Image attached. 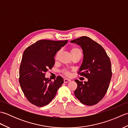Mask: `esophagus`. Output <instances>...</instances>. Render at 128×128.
<instances>
[{"label": "esophagus", "instance_id": "obj_1", "mask_svg": "<svg viewBox=\"0 0 128 128\" xmlns=\"http://www.w3.org/2000/svg\"><path fill=\"white\" fill-rule=\"evenodd\" d=\"M71 81L70 79H68V78H64V82L65 83H67V82H69L70 81Z\"/></svg>", "mask_w": 128, "mask_h": 128}]
</instances>
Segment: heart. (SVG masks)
Instances as JSON below:
<instances>
[{
    "mask_svg": "<svg viewBox=\"0 0 128 128\" xmlns=\"http://www.w3.org/2000/svg\"><path fill=\"white\" fill-rule=\"evenodd\" d=\"M70 54H71V55L72 56L74 55V54H76L78 53L81 52V51H80L79 49H78L77 47H72V48L70 49ZM58 53H57V54H56V58H57V56H58ZM62 74H64L65 75H66V76H69L70 74L69 71L67 69H63L62 71Z\"/></svg>",
    "mask_w": 128,
    "mask_h": 128,
    "instance_id": "b5f03b06",
    "label": "heart"
}]
</instances>
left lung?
<instances>
[{"label": "left lung", "instance_id": "left-lung-1", "mask_svg": "<svg viewBox=\"0 0 128 128\" xmlns=\"http://www.w3.org/2000/svg\"><path fill=\"white\" fill-rule=\"evenodd\" d=\"M70 42L80 46L82 50L84 58L78 74L88 79L84 83L75 80L78 84L75 96L84 104H96L104 96L109 87L112 78L110 59L104 48L88 37Z\"/></svg>", "mask_w": 128, "mask_h": 128}]
</instances>
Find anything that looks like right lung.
<instances>
[{"label": "right lung", "mask_w": 128, "mask_h": 128, "mask_svg": "<svg viewBox=\"0 0 128 128\" xmlns=\"http://www.w3.org/2000/svg\"><path fill=\"white\" fill-rule=\"evenodd\" d=\"M68 40H39L24 51L19 72V82L28 101L37 107L48 104L55 97L57 90L64 82L58 76L52 81L46 78L49 69L55 63L54 57L66 45Z\"/></svg>", "instance_id": "right-lung-1"}]
</instances>
